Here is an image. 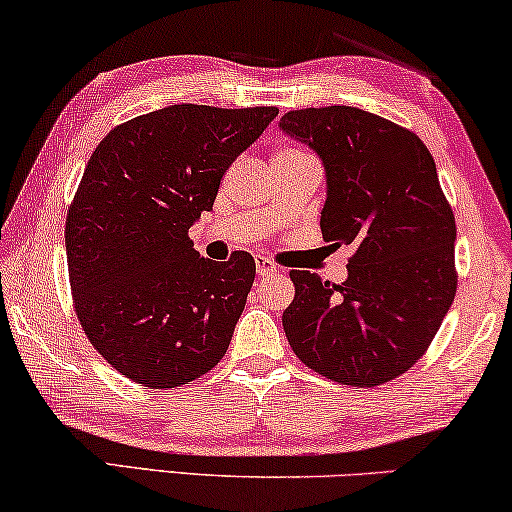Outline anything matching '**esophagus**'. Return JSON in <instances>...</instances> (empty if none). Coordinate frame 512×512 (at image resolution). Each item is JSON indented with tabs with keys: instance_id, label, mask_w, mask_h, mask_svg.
<instances>
[{
	"instance_id": "obj_1",
	"label": "esophagus",
	"mask_w": 512,
	"mask_h": 512,
	"mask_svg": "<svg viewBox=\"0 0 512 512\" xmlns=\"http://www.w3.org/2000/svg\"><path fill=\"white\" fill-rule=\"evenodd\" d=\"M256 272L261 277H268V275H275V272H279V268L275 263L270 261V258L265 256H256Z\"/></svg>"
}]
</instances>
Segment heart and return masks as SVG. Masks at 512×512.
<instances>
[{"label": "heart", "mask_w": 512, "mask_h": 512, "mask_svg": "<svg viewBox=\"0 0 512 512\" xmlns=\"http://www.w3.org/2000/svg\"><path fill=\"white\" fill-rule=\"evenodd\" d=\"M284 153H300V151H284Z\"/></svg>", "instance_id": "obj_1"}]
</instances>
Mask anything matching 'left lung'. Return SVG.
I'll list each match as a JSON object with an SVG mask.
<instances>
[{"instance_id":"8db88e82","label":"left lung","mask_w":512,"mask_h":512,"mask_svg":"<svg viewBox=\"0 0 512 512\" xmlns=\"http://www.w3.org/2000/svg\"><path fill=\"white\" fill-rule=\"evenodd\" d=\"M279 128L324 160L321 233L354 249L342 284L291 270L284 333L314 373L380 387L422 359L457 293V223L436 163L415 132L356 107L296 109Z\"/></svg>"}]
</instances>
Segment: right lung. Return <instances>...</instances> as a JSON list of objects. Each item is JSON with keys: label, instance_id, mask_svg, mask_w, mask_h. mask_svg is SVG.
Listing matches in <instances>:
<instances>
[{"label": "right lung", "instance_id": "add662e5", "mask_svg": "<svg viewBox=\"0 0 512 512\" xmlns=\"http://www.w3.org/2000/svg\"><path fill=\"white\" fill-rule=\"evenodd\" d=\"M277 114L172 104L95 146L65 221L69 286L90 345L128 380L174 389L226 354L256 263L247 251L202 258L188 228Z\"/></svg>", "mask_w": 512, "mask_h": 512}]
</instances>
